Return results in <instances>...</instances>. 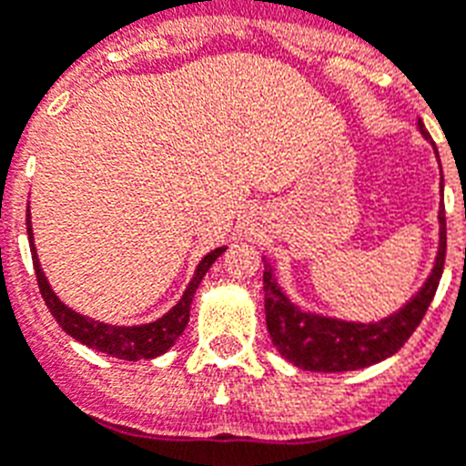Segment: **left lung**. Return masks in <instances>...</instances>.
<instances>
[{
  "mask_svg": "<svg viewBox=\"0 0 466 466\" xmlns=\"http://www.w3.org/2000/svg\"><path fill=\"white\" fill-rule=\"evenodd\" d=\"M418 130L431 144L436 158V144L431 142L425 123L418 118ZM441 167V160H439ZM441 203H439V247L431 273L418 291L392 315L378 322H355L329 317L324 312L306 310L289 299L282 284L275 278V268L263 257V296H266V324L273 345L279 355L303 371L340 373L366 369L378 361L392 357L410 333L422 322L427 308L436 294L439 279L446 261V208H443V175H441Z\"/></svg>",
  "mask_w": 466,
  "mask_h": 466,
  "instance_id": "obj_1",
  "label": "left lung"
}]
</instances>
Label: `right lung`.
Instances as JSON below:
<instances>
[{"instance_id": "right-lung-1", "label": "right lung", "mask_w": 466, "mask_h": 466, "mask_svg": "<svg viewBox=\"0 0 466 466\" xmlns=\"http://www.w3.org/2000/svg\"><path fill=\"white\" fill-rule=\"evenodd\" d=\"M32 214L30 205H27V238H30V252H32V263H35L36 282H39V291L46 300L48 310L56 317V322L63 327L65 333H69L74 340L88 345V348L97 350V352H105V355L118 357V360L126 361H139V360H154V357L163 355L175 345V340L184 333L188 324V312H191V300L196 296L198 284L203 282L205 273L212 268V263L226 252V247H217L209 254H205L200 258V263L196 266V273H193L191 282L184 289L182 299L177 300L175 306L166 312L163 317L154 319V322L147 324H133V327H118V324H106L100 319H93V317H86L81 312L72 310L69 306H65L63 300L57 299L56 291L51 289L46 275L41 270L39 254H36L35 247V233H32Z\"/></svg>"}]
</instances>
